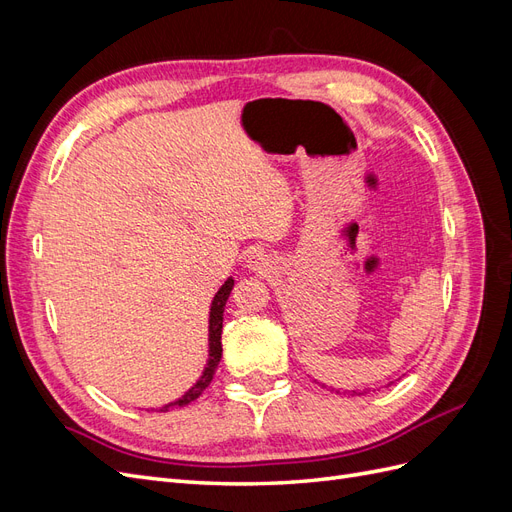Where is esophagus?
<instances>
[{
	"mask_svg": "<svg viewBox=\"0 0 512 512\" xmlns=\"http://www.w3.org/2000/svg\"><path fill=\"white\" fill-rule=\"evenodd\" d=\"M267 265H269V262H267V258L262 256V254H256V256H252L250 260H247V267L254 269V271H265Z\"/></svg>",
	"mask_w": 512,
	"mask_h": 512,
	"instance_id": "34e87169",
	"label": "esophagus"
}]
</instances>
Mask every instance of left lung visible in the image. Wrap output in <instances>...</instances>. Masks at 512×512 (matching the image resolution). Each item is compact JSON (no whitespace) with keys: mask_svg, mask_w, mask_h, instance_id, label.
<instances>
[{"mask_svg":"<svg viewBox=\"0 0 512 512\" xmlns=\"http://www.w3.org/2000/svg\"><path fill=\"white\" fill-rule=\"evenodd\" d=\"M352 393H354V391H352Z\"/></svg>","mask_w":512,"mask_h":512,"instance_id":"obj_1","label":"left lung"}]
</instances>
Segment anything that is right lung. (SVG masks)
Instances as JSON below:
<instances>
[{
    "label": "right lung",
    "mask_w": 512,
    "mask_h": 512,
    "mask_svg": "<svg viewBox=\"0 0 512 512\" xmlns=\"http://www.w3.org/2000/svg\"><path fill=\"white\" fill-rule=\"evenodd\" d=\"M232 286H235V280L232 277H228V280L224 282V286L218 290V294L213 297V303H211V314H209V361H207V367L203 371V376H200L196 380V384L192 386V389L181 395L177 401H170L168 406L160 408V412H168L170 408H183L192 404L194 399H198L200 395H203V391L209 386V382L213 380V374L215 369H218V363L222 359V322H224V307H226V301L230 297V290Z\"/></svg>",
    "instance_id": "add662e5"
}]
</instances>
